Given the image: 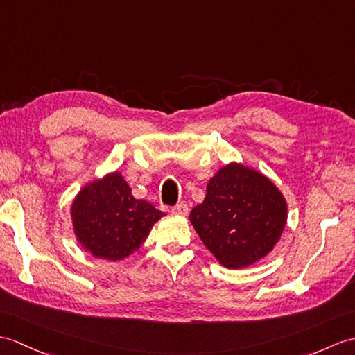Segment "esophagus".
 <instances>
[{"mask_svg": "<svg viewBox=\"0 0 355 355\" xmlns=\"http://www.w3.org/2000/svg\"><path fill=\"white\" fill-rule=\"evenodd\" d=\"M171 211L174 213V215H181V216H184V215H187L189 207H187V204H186V202H178L177 205H174V207H172V210H171Z\"/></svg>", "mask_w": 355, "mask_h": 355, "instance_id": "1", "label": "esophagus"}]
</instances>
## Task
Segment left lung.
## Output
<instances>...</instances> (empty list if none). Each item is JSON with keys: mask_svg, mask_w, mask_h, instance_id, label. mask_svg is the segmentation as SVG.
Here are the masks:
<instances>
[{"mask_svg": "<svg viewBox=\"0 0 355 355\" xmlns=\"http://www.w3.org/2000/svg\"><path fill=\"white\" fill-rule=\"evenodd\" d=\"M189 219L222 266L241 269L274 250L286 227L287 202L259 171L230 163L211 177Z\"/></svg>", "mask_w": 355, "mask_h": 355, "instance_id": "1", "label": "left lung"}]
</instances>
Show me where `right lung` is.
<instances>
[{"label":"right lung","mask_w":355,"mask_h":355,"mask_svg":"<svg viewBox=\"0 0 355 355\" xmlns=\"http://www.w3.org/2000/svg\"><path fill=\"white\" fill-rule=\"evenodd\" d=\"M162 216L153 204L131 195L119 171L87 183L71 207L77 241L94 257L110 261L139 250Z\"/></svg>","instance_id":"obj_1"}]
</instances>
